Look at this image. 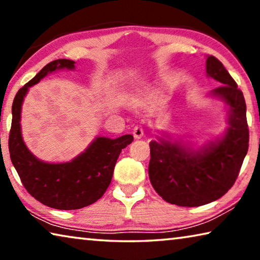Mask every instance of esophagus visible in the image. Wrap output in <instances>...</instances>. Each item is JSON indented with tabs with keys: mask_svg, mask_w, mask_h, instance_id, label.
<instances>
[{
	"mask_svg": "<svg viewBox=\"0 0 260 260\" xmlns=\"http://www.w3.org/2000/svg\"><path fill=\"white\" fill-rule=\"evenodd\" d=\"M133 135H134L135 139H141V138H142V136L144 135V131L142 128V126H140V125L135 126L134 129H133Z\"/></svg>",
	"mask_w": 260,
	"mask_h": 260,
	"instance_id": "obj_1",
	"label": "esophagus"
}]
</instances>
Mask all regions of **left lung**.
I'll return each instance as SVG.
<instances>
[{"mask_svg": "<svg viewBox=\"0 0 260 260\" xmlns=\"http://www.w3.org/2000/svg\"><path fill=\"white\" fill-rule=\"evenodd\" d=\"M206 73L222 83L212 95L230 107L225 135L199 150L162 139L150 142V182L162 200L179 206H201L225 195L239 177L249 148L243 93L214 56L206 59Z\"/></svg>", "mask_w": 260, "mask_h": 260, "instance_id": "obj_1", "label": "left lung"}]
</instances>
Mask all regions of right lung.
I'll list each match as a JSON object with an SVG mask.
<instances>
[{
  "label": "right lung",
  "mask_w": 260,
  "mask_h": 260,
  "mask_svg": "<svg viewBox=\"0 0 260 260\" xmlns=\"http://www.w3.org/2000/svg\"><path fill=\"white\" fill-rule=\"evenodd\" d=\"M59 69L72 70L74 61H50L16 94L9 151L21 183L35 200L52 209L78 210L95 203L107 191L118 157L122 149L133 142V135H122L118 139L96 138L86 151L68 162L50 164L33 156L21 138V104L28 87Z\"/></svg>",
  "instance_id": "right-lung-1"
}]
</instances>
